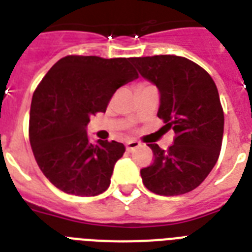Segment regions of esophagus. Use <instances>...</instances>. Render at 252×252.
Masks as SVG:
<instances>
[{
    "mask_svg": "<svg viewBox=\"0 0 252 252\" xmlns=\"http://www.w3.org/2000/svg\"><path fill=\"white\" fill-rule=\"evenodd\" d=\"M140 146H141V144L138 141H136V140H129V141L126 142V148L128 152H132V150L137 149Z\"/></svg>",
    "mask_w": 252,
    "mask_h": 252,
    "instance_id": "obj_1",
    "label": "esophagus"
}]
</instances>
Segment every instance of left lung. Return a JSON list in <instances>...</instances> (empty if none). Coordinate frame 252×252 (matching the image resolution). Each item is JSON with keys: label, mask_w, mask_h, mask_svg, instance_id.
Here are the masks:
<instances>
[{"label": "left lung", "mask_w": 252, "mask_h": 252, "mask_svg": "<svg viewBox=\"0 0 252 252\" xmlns=\"http://www.w3.org/2000/svg\"><path fill=\"white\" fill-rule=\"evenodd\" d=\"M132 63L159 91L158 118L175 132L168 150L149 144L154 162L141 170L149 191L162 196L195 189L215 167L223 136V111L215 81L186 57H133Z\"/></svg>", "instance_id": "left-lung-1"}]
</instances>
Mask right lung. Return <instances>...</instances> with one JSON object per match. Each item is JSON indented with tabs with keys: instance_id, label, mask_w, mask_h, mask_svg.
<instances>
[{
	"instance_id": "right-lung-1",
	"label": "right lung",
	"mask_w": 252,
	"mask_h": 252,
	"mask_svg": "<svg viewBox=\"0 0 252 252\" xmlns=\"http://www.w3.org/2000/svg\"><path fill=\"white\" fill-rule=\"evenodd\" d=\"M130 59L66 56L41 80L30 110V142L37 165L61 191L96 196L108 188L122 142L89 140L90 118L104 112L119 87L136 80Z\"/></svg>"
}]
</instances>
